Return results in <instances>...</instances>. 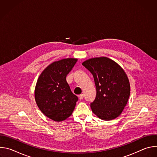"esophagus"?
Listing matches in <instances>:
<instances>
[{
  "instance_id": "esophagus-1",
  "label": "esophagus",
  "mask_w": 157,
  "mask_h": 157,
  "mask_svg": "<svg viewBox=\"0 0 157 157\" xmlns=\"http://www.w3.org/2000/svg\"><path fill=\"white\" fill-rule=\"evenodd\" d=\"M79 98L80 100L84 98V95H83V94H80V95L79 96Z\"/></svg>"
}]
</instances>
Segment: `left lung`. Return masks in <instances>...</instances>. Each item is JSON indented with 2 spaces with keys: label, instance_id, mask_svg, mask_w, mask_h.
<instances>
[{
  "label": "left lung",
  "instance_id": "left-lung-1",
  "mask_svg": "<svg viewBox=\"0 0 157 157\" xmlns=\"http://www.w3.org/2000/svg\"><path fill=\"white\" fill-rule=\"evenodd\" d=\"M82 64L91 73L96 87V97L91 103L93 113L104 121L121 115L129 98L130 86L124 70L107 57L89 59Z\"/></svg>",
  "mask_w": 157,
  "mask_h": 157
}]
</instances>
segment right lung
<instances>
[{
	"instance_id": "1",
	"label": "right lung",
	"mask_w": 157,
	"mask_h": 157,
	"mask_svg": "<svg viewBox=\"0 0 157 157\" xmlns=\"http://www.w3.org/2000/svg\"><path fill=\"white\" fill-rule=\"evenodd\" d=\"M77 61L66 58L52 63L43 71L36 82V103L44 116L55 121L69 117L78 101L66 79Z\"/></svg>"
}]
</instances>
